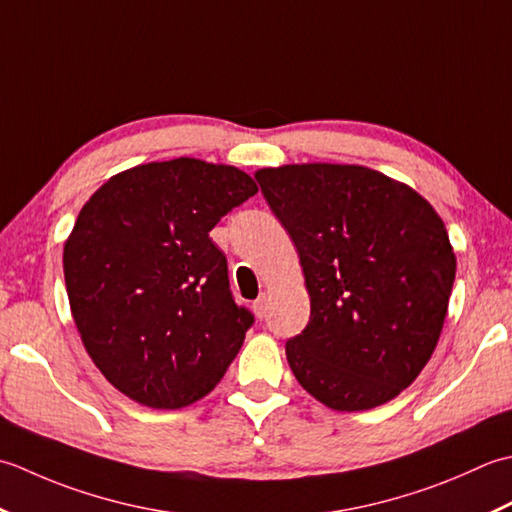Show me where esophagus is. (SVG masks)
Listing matches in <instances>:
<instances>
[{"label": "esophagus", "instance_id": "34e87169", "mask_svg": "<svg viewBox=\"0 0 512 512\" xmlns=\"http://www.w3.org/2000/svg\"><path fill=\"white\" fill-rule=\"evenodd\" d=\"M254 314H256L258 318H265V314H267V296H265V294H260V296L254 300Z\"/></svg>", "mask_w": 512, "mask_h": 512}]
</instances>
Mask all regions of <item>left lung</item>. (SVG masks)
<instances>
[{
  "mask_svg": "<svg viewBox=\"0 0 512 512\" xmlns=\"http://www.w3.org/2000/svg\"><path fill=\"white\" fill-rule=\"evenodd\" d=\"M271 212L294 241L311 316L287 342L300 387L333 411L400 395L431 360L455 280L433 205L362 165L258 170Z\"/></svg>",
  "mask_w": 512,
  "mask_h": 512,
  "instance_id": "8db88e82",
  "label": "left lung"
}]
</instances>
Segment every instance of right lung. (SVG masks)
I'll return each mask as SVG.
<instances>
[{"label": "right lung", "mask_w": 512, "mask_h": 512, "mask_svg": "<svg viewBox=\"0 0 512 512\" xmlns=\"http://www.w3.org/2000/svg\"><path fill=\"white\" fill-rule=\"evenodd\" d=\"M234 165L181 159L114 174L81 207L64 245L70 311L114 389L150 409L205 398L254 316L238 307L210 232L254 196Z\"/></svg>", "instance_id": "1"}]
</instances>
